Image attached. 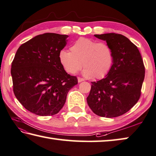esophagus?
<instances>
[{
	"label": "esophagus",
	"mask_w": 156,
	"mask_h": 156,
	"mask_svg": "<svg viewBox=\"0 0 156 156\" xmlns=\"http://www.w3.org/2000/svg\"><path fill=\"white\" fill-rule=\"evenodd\" d=\"M84 80L83 78H80V77H78V83H81V82H83V81H84Z\"/></svg>",
	"instance_id": "esophagus-1"
}]
</instances>
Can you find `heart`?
Returning <instances> with one entry per match:
<instances>
[{
	"instance_id": "obj_1",
	"label": "heart",
	"mask_w": 156,
	"mask_h": 156,
	"mask_svg": "<svg viewBox=\"0 0 156 156\" xmlns=\"http://www.w3.org/2000/svg\"><path fill=\"white\" fill-rule=\"evenodd\" d=\"M58 58L67 73L75 74L83 65V76L95 78L105 77L114 63L113 52L108 44L84 37L73 42L70 51L61 50Z\"/></svg>"
}]
</instances>
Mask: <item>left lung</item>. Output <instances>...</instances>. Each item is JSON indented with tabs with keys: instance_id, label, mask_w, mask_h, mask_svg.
Wrapping results in <instances>:
<instances>
[{
	"instance_id": "left-lung-1",
	"label": "left lung",
	"mask_w": 156,
	"mask_h": 156,
	"mask_svg": "<svg viewBox=\"0 0 156 156\" xmlns=\"http://www.w3.org/2000/svg\"><path fill=\"white\" fill-rule=\"evenodd\" d=\"M106 41L114 63L106 77L92 82L87 104L95 115L112 118L125 114L137 103L145 78V67L138 48L120 34L94 35Z\"/></svg>"
}]
</instances>
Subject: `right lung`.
I'll use <instances>...</instances> for the list:
<instances>
[{
  "mask_svg": "<svg viewBox=\"0 0 156 156\" xmlns=\"http://www.w3.org/2000/svg\"><path fill=\"white\" fill-rule=\"evenodd\" d=\"M68 35L47 33L22 44L11 63L13 93L25 108L39 116L57 114L67 93L78 84L65 71L59 52Z\"/></svg>",
  "mask_w": 156,
  "mask_h": 156,
  "instance_id": "1",
  "label": "right lung"
}]
</instances>
